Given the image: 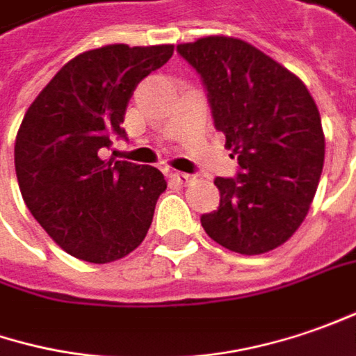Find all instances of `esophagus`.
I'll use <instances>...</instances> for the list:
<instances>
[{
    "mask_svg": "<svg viewBox=\"0 0 356 356\" xmlns=\"http://www.w3.org/2000/svg\"><path fill=\"white\" fill-rule=\"evenodd\" d=\"M171 177L175 179L179 185H189L191 181H193V175H189V173H181V171H175Z\"/></svg>",
    "mask_w": 356,
    "mask_h": 356,
    "instance_id": "1",
    "label": "esophagus"
}]
</instances>
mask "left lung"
I'll return each mask as SVG.
<instances>
[{"label": "left lung", "mask_w": 356, "mask_h": 356, "mask_svg": "<svg viewBox=\"0 0 356 356\" xmlns=\"http://www.w3.org/2000/svg\"><path fill=\"white\" fill-rule=\"evenodd\" d=\"M177 53L201 76L215 128L225 134L234 177H216L218 209L201 216L211 238L254 256L300 228L323 171L325 136L309 90L256 47L204 37Z\"/></svg>", "instance_id": "obj_1"}]
</instances>
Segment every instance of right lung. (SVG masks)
<instances>
[{"mask_svg":"<svg viewBox=\"0 0 356 356\" xmlns=\"http://www.w3.org/2000/svg\"><path fill=\"white\" fill-rule=\"evenodd\" d=\"M173 44H106L68 60L29 106L15 140L23 201L74 258L108 264L145 238L167 189L159 169L102 159L136 86L163 67Z\"/></svg>","mask_w":356,"mask_h":356,"instance_id":"right-lung-1","label":"right lung"}]
</instances>
